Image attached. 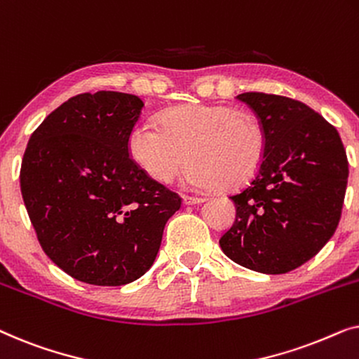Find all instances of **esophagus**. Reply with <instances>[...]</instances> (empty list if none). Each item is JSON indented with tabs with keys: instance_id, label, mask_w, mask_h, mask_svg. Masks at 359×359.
<instances>
[{
	"instance_id": "1",
	"label": "esophagus",
	"mask_w": 359,
	"mask_h": 359,
	"mask_svg": "<svg viewBox=\"0 0 359 359\" xmlns=\"http://www.w3.org/2000/svg\"><path fill=\"white\" fill-rule=\"evenodd\" d=\"M201 201H203V198H198V196H188V194L183 196V203H184L186 205L201 203Z\"/></svg>"
}]
</instances>
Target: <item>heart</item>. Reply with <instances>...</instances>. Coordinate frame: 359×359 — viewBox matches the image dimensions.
I'll use <instances>...</instances> for the list:
<instances>
[{
	"mask_svg": "<svg viewBox=\"0 0 359 359\" xmlns=\"http://www.w3.org/2000/svg\"><path fill=\"white\" fill-rule=\"evenodd\" d=\"M160 127L139 122L127 137L132 160L158 183H170L186 161V183L196 188L235 189L248 183L266 155L262 119L224 104L175 106Z\"/></svg>",
	"mask_w": 359,
	"mask_h": 359,
	"instance_id": "obj_1",
	"label": "heart"
}]
</instances>
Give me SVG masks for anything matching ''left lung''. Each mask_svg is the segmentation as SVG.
Listing matches in <instances>:
<instances>
[{"label": "left lung", "instance_id": "obj_1", "mask_svg": "<svg viewBox=\"0 0 359 359\" xmlns=\"http://www.w3.org/2000/svg\"><path fill=\"white\" fill-rule=\"evenodd\" d=\"M237 97L262 119L268 147L250 184L230 196L237 214L220 248L253 271H292L320 252L340 222L345 147L335 127L301 101L264 93Z\"/></svg>", "mask_w": 359, "mask_h": 359}]
</instances>
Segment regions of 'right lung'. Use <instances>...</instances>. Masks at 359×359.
I'll list each match as a JSON object with an SVG mask.
<instances>
[{"label": "right lung", "mask_w": 359, "mask_h": 359, "mask_svg": "<svg viewBox=\"0 0 359 359\" xmlns=\"http://www.w3.org/2000/svg\"><path fill=\"white\" fill-rule=\"evenodd\" d=\"M144 101L117 91L83 93L34 130L21 193L37 240L72 278L122 286L149 271L181 198L151 180L127 149Z\"/></svg>", "instance_id": "add662e5"}]
</instances>
